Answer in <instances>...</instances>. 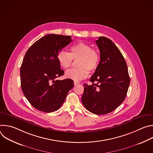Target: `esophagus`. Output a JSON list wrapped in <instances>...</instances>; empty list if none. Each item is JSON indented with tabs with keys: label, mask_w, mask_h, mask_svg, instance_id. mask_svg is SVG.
<instances>
[{
	"label": "esophagus",
	"mask_w": 153,
	"mask_h": 153,
	"mask_svg": "<svg viewBox=\"0 0 153 153\" xmlns=\"http://www.w3.org/2000/svg\"><path fill=\"white\" fill-rule=\"evenodd\" d=\"M79 82H77V81H74V85H77V84H79Z\"/></svg>",
	"instance_id": "esophagus-1"
}]
</instances>
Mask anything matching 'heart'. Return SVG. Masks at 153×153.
Masks as SVG:
<instances>
[{
	"label": "heart",
	"instance_id": "1",
	"mask_svg": "<svg viewBox=\"0 0 153 153\" xmlns=\"http://www.w3.org/2000/svg\"><path fill=\"white\" fill-rule=\"evenodd\" d=\"M60 67L68 69L71 67L73 60H77L79 68L71 69L65 73V77L75 81L85 79L88 75V70L93 71L97 68L100 56L98 51L91 45L83 42H79L70 47V52L60 51L57 56Z\"/></svg>",
	"mask_w": 153,
	"mask_h": 153
}]
</instances>
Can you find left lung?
Wrapping results in <instances>:
<instances>
[{
	"instance_id": "obj_1",
	"label": "left lung",
	"mask_w": 153,
	"mask_h": 153,
	"mask_svg": "<svg viewBox=\"0 0 153 153\" xmlns=\"http://www.w3.org/2000/svg\"><path fill=\"white\" fill-rule=\"evenodd\" d=\"M96 43L100 61L90 79L93 83L83 84L82 102L87 110L103 115L112 112L123 102L130 79L125 59L114 43L105 37H99Z\"/></svg>"
}]
</instances>
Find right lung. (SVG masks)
I'll use <instances>...</instances> for the list:
<instances>
[{
  "mask_svg": "<svg viewBox=\"0 0 153 153\" xmlns=\"http://www.w3.org/2000/svg\"><path fill=\"white\" fill-rule=\"evenodd\" d=\"M72 41L71 36L47 34L30 47L20 67V83L24 94L37 110L51 113L64 102L74 87L73 80H56L63 75L57 56Z\"/></svg>",
  "mask_w": 153,
  "mask_h": 153,
  "instance_id": "add662e5",
  "label": "right lung"
}]
</instances>
